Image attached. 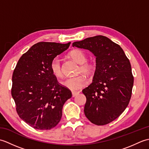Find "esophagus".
<instances>
[{
  "instance_id": "1",
  "label": "esophagus",
  "mask_w": 149,
  "mask_h": 149,
  "mask_svg": "<svg viewBox=\"0 0 149 149\" xmlns=\"http://www.w3.org/2000/svg\"><path fill=\"white\" fill-rule=\"evenodd\" d=\"M79 93V92H77V91H72V97H74L76 95H77Z\"/></svg>"
}]
</instances>
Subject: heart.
<instances>
[{
    "mask_svg": "<svg viewBox=\"0 0 149 149\" xmlns=\"http://www.w3.org/2000/svg\"><path fill=\"white\" fill-rule=\"evenodd\" d=\"M71 58L77 62L81 64L79 68V72H82L85 74H89L93 72L95 67V62L93 59L88 61L86 54L84 51L80 49H75L72 50L70 54ZM50 70L52 74L56 77H61L63 76V70L61 60L58 57L54 58L50 65ZM86 80L82 75H78L74 77L67 78L62 82L63 86H65L68 89L75 91L79 90L84 87L86 85Z\"/></svg>",
    "mask_w": 149,
    "mask_h": 149,
    "instance_id": "b5f03b06",
    "label": "heart"
}]
</instances>
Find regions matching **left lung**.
<instances>
[{"label":"left lung","mask_w":149,"mask_h":149,"mask_svg":"<svg viewBox=\"0 0 149 149\" xmlns=\"http://www.w3.org/2000/svg\"><path fill=\"white\" fill-rule=\"evenodd\" d=\"M72 46L89 50L96 56L93 82L83 90L86 97L84 111L94 124H107L124 111L130 101L134 83L130 61L119 45L104 36L87 38Z\"/></svg>","instance_id":"8db88e82"}]
</instances>
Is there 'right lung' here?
<instances>
[{
    "label": "right lung",
    "mask_w": 149,
    "mask_h": 149,
    "mask_svg": "<svg viewBox=\"0 0 149 149\" xmlns=\"http://www.w3.org/2000/svg\"><path fill=\"white\" fill-rule=\"evenodd\" d=\"M70 42H39L19 59L12 76L11 95L20 118L34 129L50 130L62 116L63 106L72 97L50 70L52 60Z\"/></svg>",
    "instance_id": "obj_1"
}]
</instances>
